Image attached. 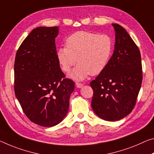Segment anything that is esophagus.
<instances>
[{
	"mask_svg": "<svg viewBox=\"0 0 154 154\" xmlns=\"http://www.w3.org/2000/svg\"><path fill=\"white\" fill-rule=\"evenodd\" d=\"M75 86H76V87L78 88H81L84 86V84H82V83H76V84H75Z\"/></svg>",
	"mask_w": 154,
	"mask_h": 154,
	"instance_id": "1",
	"label": "esophagus"
}]
</instances>
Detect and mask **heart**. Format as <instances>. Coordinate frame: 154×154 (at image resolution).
<instances>
[{"instance_id":"heart-1","label":"heart","mask_w":154,"mask_h":154,"mask_svg":"<svg viewBox=\"0 0 154 154\" xmlns=\"http://www.w3.org/2000/svg\"><path fill=\"white\" fill-rule=\"evenodd\" d=\"M113 42L107 34L88 31H77L66 40V47L60 48L57 58L62 70L69 72L78 62L70 77L75 80H83L97 75L106 68L110 59Z\"/></svg>"}]
</instances>
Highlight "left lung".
Wrapping results in <instances>:
<instances>
[{
  "label": "left lung",
  "instance_id": "left-lung-1",
  "mask_svg": "<svg viewBox=\"0 0 154 154\" xmlns=\"http://www.w3.org/2000/svg\"><path fill=\"white\" fill-rule=\"evenodd\" d=\"M112 26L115 31L114 53L106 68L90 84L94 92L92 109L108 121L120 120L132 111L143 80L138 47L123 26Z\"/></svg>",
  "mask_w": 154,
  "mask_h": 154
}]
</instances>
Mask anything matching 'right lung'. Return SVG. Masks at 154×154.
Returning a JSON list of instances; mask_svg holds the SVG:
<instances>
[{"label":"right lung","mask_w":154,"mask_h":154,"mask_svg":"<svg viewBox=\"0 0 154 154\" xmlns=\"http://www.w3.org/2000/svg\"><path fill=\"white\" fill-rule=\"evenodd\" d=\"M58 26L33 29L17 51L14 91L29 120L44 127L60 123L66 115L75 83L65 78L57 58Z\"/></svg>","instance_id":"add662e5"}]
</instances>
